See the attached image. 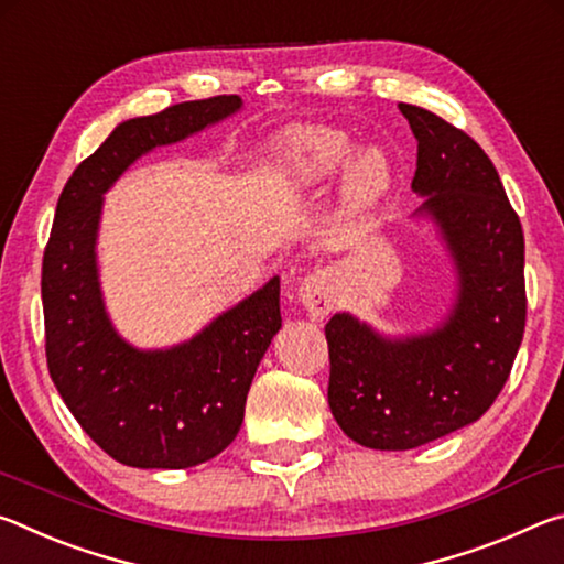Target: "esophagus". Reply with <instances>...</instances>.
<instances>
[{"instance_id": "1", "label": "esophagus", "mask_w": 564, "mask_h": 564, "mask_svg": "<svg viewBox=\"0 0 564 564\" xmlns=\"http://www.w3.org/2000/svg\"><path fill=\"white\" fill-rule=\"evenodd\" d=\"M299 299L303 303V308L308 311L313 318L328 316V313L336 308V285H333L330 273L328 271L311 273L308 279L301 283Z\"/></svg>"}]
</instances>
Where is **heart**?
<instances>
[{
    "mask_svg": "<svg viewBox=\"0 0 564 564\" xmlns=\"http://www.w3.org/2000/svg\"><path fill=\"white\" fill-rule=\"evenodd\" d=\"M289 161L303 181L328 176L350 156V141L336 131H305L291 139ZM390 186V164L380 151L370 149L352 161L346 176V198L358 208L373 206Z\"/></svg>",
    "mask_w": 564,
    "mask_h": 564,
    "instance_id": "b5f03b06",
    "label": "heart"
}]
</instances>
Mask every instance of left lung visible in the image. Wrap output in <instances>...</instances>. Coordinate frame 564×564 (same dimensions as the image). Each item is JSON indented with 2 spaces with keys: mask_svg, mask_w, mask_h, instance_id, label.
Masks as SVG:
<instances>
[{
  "mask_svg": "<svg viewBox=\"0 0 564 564\" xmlns=\"http://www.w3.org/2000/svg\"><path fill=\"white\" fill-rule=\"evenodd\" d=\"M417 139V214L441 226L460 293L441 328L388 340L338 313L326 323L328 405L350 441L410 451L475 423L508 380L522 343L524 238L488 154L437 113L398 104Z\"/></svg>",
  "mask_w": 564,
  "mask_h": 564,
  "instance_id": "8db88e82",
  "label": "left lung"
}]
</instances>
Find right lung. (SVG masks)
Listing matches in <instances>:
<instances>
[{
	"mask_svg": "<svg viewBox=\"0 0 564 564\" xmlns=\"http://www.w3.org/2000/svg\"><path fill=\"white\" fill-rule=\"evenodd\" d=\"M241 109L236 94L129 119L84 159L59 196L42 261L44 348L56 390L104 453L129 467L184 470L241 431L246 395L281 328V281L171 350H137L104 311L97 259L101 196L129 164Z\"/></svg>",
	"mask_w": 564,
	"mask_h": 564,
	"instance_id": "right-lung-1",
	"label": "right lung"
}]
</instances>
